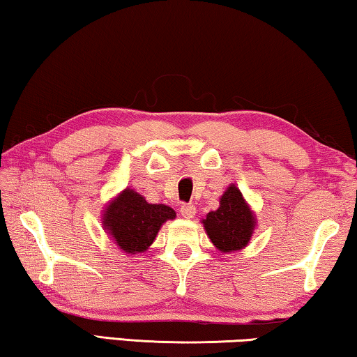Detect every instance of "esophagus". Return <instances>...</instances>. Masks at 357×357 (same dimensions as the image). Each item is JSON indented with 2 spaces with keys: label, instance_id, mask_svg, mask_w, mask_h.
Returning <instances> with one entry per match:
<instances>
[{
  "label": "esophagus",
  "instance_id": "esophagus-1",
  "mask_svg": "<svg viewBox=\"0 0 357 357\" xmlns=\"http://www.w3.org/2000/svg\"><path fill=\"white\" fill-rule=\"evenodd\" d=\"M180 213H182L183 218H193L196 213V207L193 204H182V207H180Z\"/></svg>",
  "mask_w": 357,
  "mask_h": 357
}]
</instances>
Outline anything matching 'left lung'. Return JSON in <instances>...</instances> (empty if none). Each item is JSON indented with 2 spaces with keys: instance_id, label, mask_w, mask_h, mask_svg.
Instances as JSON below:
<instances>
[{
  "instance_id": "8db88e82",
  "label": "left lung",
  "mask_w": 357,
  "mask_h": 357,
  "mask_svg": "<svg viewBox=\"0 0 357 357\" xmlns=\"http://www.w3.org/2000/svg\"><path fill=\"white\" fill-rule=\"evenodd\" d=\"M204 229L212 244L223 254L244 249L255 229V215L236 185L220 197V207L206 215Z\"/></svg>"
}]
</instances>
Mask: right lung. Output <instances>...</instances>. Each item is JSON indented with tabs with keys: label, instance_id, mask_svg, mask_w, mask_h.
<instances>
[{
	"label": "right lung",
	"instance_id": "add662e5",
	"mask_svg": "<svg viewBox=\"0 0 357 357\" xmlns=\"http://www.w3.org/2000/svg\"><path fill=\"white\" fill-rule=\"evenodd\" d=\"M175 211L166 204H150L137 191L126 188L107 206L103 228L126 254L145 252L164 222L174 220Z\"/></svg>",
	"mask_w": 357,
	"mask_h": 357
}]
</instances>
